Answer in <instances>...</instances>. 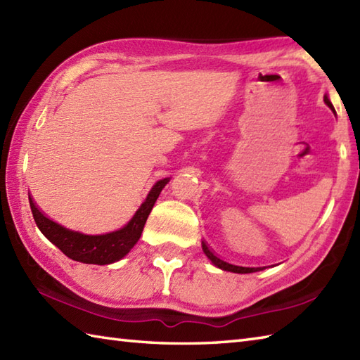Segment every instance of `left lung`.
<instances>
[{"label":"left lung","instance_id":"1","mask_svg":"<svg viewBox=\"0 0 360 360\" xmlns=\"http://www.w3.org/2000/svg\"><path fill=\"white\" fill-rule=\"evenodd\" d=\"M323 101H325V103H326L328 106H330V108L334 111V106H333V103L330 102V98H328V96L323 97ZM334 112H335V111H334ZM202 250H204V254L207 255V258L210 259V262H212L213 264H215L217 267H219V269H223V271L235 272V274H250V272L262 271V267H243V266H235V264H231V263L224 262V259H221V258L215 254V252H213L204 241H202Z\"/></svg>","mask_w":360,"mask_h":360}]
</instances>
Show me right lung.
<instances>
[{"label":"right lung","mask_w":360,"mask_h":360,"mask_svg":"<svg viewBox=\"0 0 360 360\" xmlns=\"http://www.w3.org/2000/svg\"><path fill=\"white\" fill-rule=\"evenodd\" d=\"M168 181H170V178H164L153 186L147 200L142 202L139 210L134 213V217L129 219L127 226L119 229V231L103 235H85L70 231V229L60 226L56 221L44 217L30 196L29 204L38 229L66 257L86 264H111L124 258L133 249L137 240L141 238L143 226L147 223L153 205H155L159 193L162 192Z\"/></svg>","instance_id":"right-lung-1"}]
</instances>
